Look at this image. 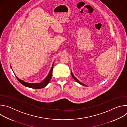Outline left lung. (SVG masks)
<instances>
[{
    "label": "left lung",
    "instance_id": "8db88e82",
    "mask_svg": "<svg viewBox=\"0 0 127 127\" xmlns=\"http://www.w3.org/2000/svg\"><path fill=\"white\" fill-rule=\"evenodd\" d=\"M71 75H72V76L73 77V78L75 79V80H76V81H77L78 83H79V84H80L81 85H83V86H87L86 85H85V84H83L82 83L80 82V81H79V80H78V79H77V78H76V77H75V76L73 75V73H72V72H71Z\"/></svg>",
    "mask_w": 127,
    "mask_h": 127
}]
</instances>
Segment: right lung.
<instances>
[{
    "instance_id": "1",
    "label": "right lung",
    "mask_w": 127,
    "mask_h": 127,
    "mask_svg": "<svg viewBox=\"0 0 127 127\" xmlns=\"http://www.w3.org/2000/svg\"><path fill=\"white\" fill-rule=\"evenodd\" d=\"M54 63H53V64L52 65V67L51 68V70L49 72V73L48 76L41 82H40V83H30L26 82L24 81V80L20 79L16 75H15V76H16L17 79L18 80V81H19L23 85H24V86H25L26 87L32 88H34V89H40V88H44L49 83L51 79L52 75V71H53V66H54Z\"/></svg>"
}]
</instances>
